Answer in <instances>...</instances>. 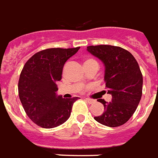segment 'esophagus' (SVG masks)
<instances>
[{
	"instance_id": "1",
	"label": "esophagus",
	"mask_w": 158,
	"mask_h": 158,
	"mask_svg": "<svg viewBox=\"0 0 158 158\" xmlns=\"http://www.w3.org/2000/svg\"><path fill=\"white\" fill-rule=\"evenodd\" d=\"M85 100H86V101H87L88 103H90V104H91V103H93L94 102H95L94 100L91 99V98H85Z\"/></svg>"
}]
</instances>
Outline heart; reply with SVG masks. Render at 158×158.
I'll use <instances>...</instances> for the list:
<instances>
[{"instance_id":"b5f03b06","label":"heart","mask_w":158,"mask_h":158,"mask_svg":"<svg viewBox=\"0 0 158 158\" xmlns=\"http://www.w3.org/2000/svg\"><path fill=\"white\" fill-rule=\"evenodd\" d=\"M90 61H95V60H91V59H88V60H87L85 61V63H86V62H90Z\"/></svg>"}]
</instances>
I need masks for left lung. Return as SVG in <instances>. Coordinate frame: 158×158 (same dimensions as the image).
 <instances>
[{
	"mask_svg": "<svg viewBox=\"0 0 158 158\" xmlns=\"http://www.w3.org/2000/svg\"><path fill=\"white\" fill-rule=\"evenodd\" d=\"M88 52L103 62L105 86L112 101L103 99L105 111L94 119L109 127H118L130 119L142 95L143 77L136 60L126 49L112 45L87 47Z\"/></svg>",
	"mask_w": 158,
	"mask_h": 158,
	"instance_id": "8db88e82",
	"label": "left lung"
}]
</instances>
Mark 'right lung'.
<instances>
[{
    "label": "right lung",
    "mask_w": 158,
    "mask_h": 158,
    "mask_svg": "<svg viewBox=\"0 0 158 158\" xmlns=\"http://www.w3.org/2000/svg\"><path fill=\"white\" fill-rule=\"evenodd\" d=\"M79 49H44L33 55L23 68L18 81L19 98L27 115L40 127H57L71 116L72 105L78 98L57 96L56 81L61 80L66 60Z\"/></svg>",
    "instance_id": "right-lung-1"
}]
</instances>
